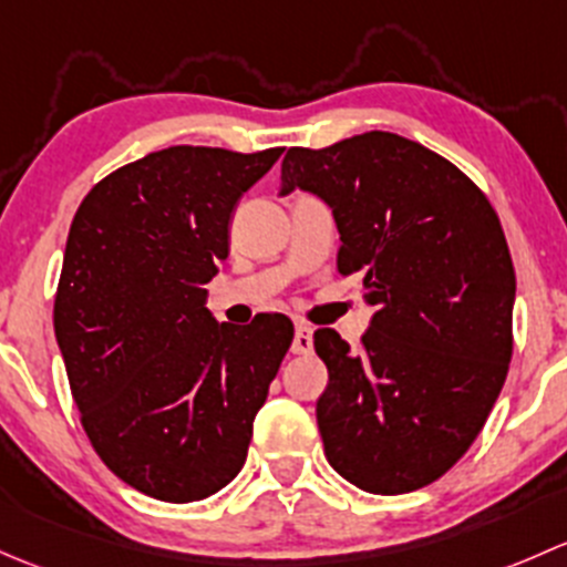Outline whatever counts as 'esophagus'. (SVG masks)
Instances as JSON below:
<instances>
[{
	"mask_svg": "<svg viewBox=\"0 0 567 567\" xmlns=\"http://www.w3.org/2000/svg\"><path fill=\"white\" fill-rule=\"evenodd\" d=\"M291 352H295V354H311L313 352V330H311V327L297 322L295 341H291Z\"/></svg>",
	"mask_w": 567,
	"mask_h": 567,
	"instance_id": "obj_1",
	"label": "esophagus"
}]
</instances>
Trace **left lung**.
I'll list each match as a JSON object with an SVG mask.
<instances>
[{"label": "left lung", "mask_w": 567, "mask_h": 567, "mask_svg": "<svg viewBox=\"0 0 567 567\" xmlns=\"http://www.w3.org/2000/svg\"><path fill=\"white\" fill-rule=\"evenodd\" d=\"M281 194L336 213L338 272L363 276L377 306L360 352L313 336L330 382L317 423L332 470L371 494L440 481L470 451L513 358L516 272L486 194L412 138L371 131L291 147Z\"/></svg>", "instance_id": "left-lung-1"}]
</instances>
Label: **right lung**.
Returning a JSON list of instances; mask_svg holds the SVG:
<instances>
[{
  "mask_svg": "<svg viewBox=\"0 0 567 567\" xmlns=\"http://www.w3.org/2000/svg\"><path fill=\"white\" fill-rule=\"evenodd\" d=\"M281 153L179 144L111 172L75 209L56 343L92 447L147 497L196 502L235 481L291 347L284 313L240 330L204 308L231 209Z\"/></svg>",
  "mask_w": 567,
  "mask_h": 567,
  "instance_id": "1",
  "label": "right lung"
}]
</instances>
